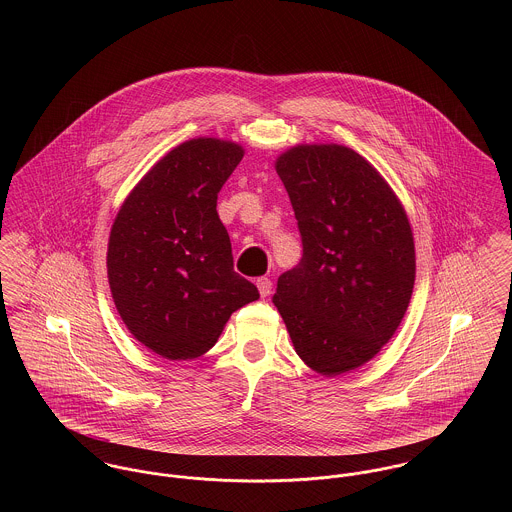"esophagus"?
<instances>
[{
	"instance_id": "1",
	"label": "esophagus",
	"mask_w": 512,
	"mask_h": 512,
	"mask_svg": "<svg viewBox=\"0 0 512 512\" xmlns=\"http://www.w3.org/2000/svg\"><path fill=\"white\" fill-rule=\"evenodd\" d=\"M256 286H258L262 297H268V295L272 293V280H270V278H258Z\"/></svg>"
}]
</instances>
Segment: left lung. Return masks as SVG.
Masks as SVG:
<instances>
[{
	"instance_id": "left-lung-1",
	"label": "left lung",
	"mask_w": 512,
	"mask_h": 512,
	"mask_svg": "<svg viewBox=\"0 0 512 512\" xmlns=\"http://www.w3.org/2000/svg\"><path fill=\"white\" fill-rule=\"evenodd\" d=\"M276 171L303 246L272 297L295 353L325 376L365 365L390 341L412 297L408 217L380 173L349 147H293Z\"/></svg>"
}]
</instances>
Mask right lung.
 <instances>
[{
	"label": "right lung",
	"instance_id": "right-lung-1",
	"mask_svg": "<svg viewBox=\"0 0 512 512\" xmlns=\"http://www.w3.org/2000/svg\"><path fill=\"white\" fill-rule=\"evenodd\" d=\"M244 151L199 138L159 159L124 201L108 242V282L130 333L153 353L205 355L230 315L260 297L234 272L217 213L222 185Z\"/></svg>",
	"mask_w": 512,
	"mask_h": 512
}]
</instances>
